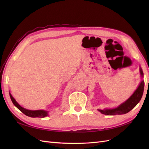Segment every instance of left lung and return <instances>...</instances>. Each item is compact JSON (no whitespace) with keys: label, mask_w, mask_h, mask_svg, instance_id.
<instances>
[{"label":"left lung","mask_w":149,"mask_h":149,"mask_svg":"<svg viewBox=\"0 0 149 149\" xmlns=\"http://www.w3.org/2000/svg\"><path fill=\"white\" fill-rule=\"evenodd\" d=\"M140 74L141 78L143 77V73L141 67L139 68ZM144 89V81L142 80L140 83L139 86L136 89V91L130 96L127 100L124 102L121 103L119 106L115 108H109V109H97L101 113L107 115V116H114L117 114H124L127 113L130 111H131L133 108L136 106L137 104L141 101Z\"/></svg>","instance_id":"8db88e82"}]
</instances>
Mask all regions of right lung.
<instances>
[{
    "label": "right lung",
    "mask_w": 149,
    "mask_h": 149,
    "mask_svg": "<svg viewBox=\"0 0 149 149\" xmlns=\"http://www.w3.org/2000/svg\"><path fill=\"white\" fill-rule=\"evenodd\" d=\"M10 97L12 100V102H13V104L15 107H17L22 112H23L24 114L27 116L29 117H31V118H45L49 115L48 111L45 110H35V111H31L26 109L25 108L22 107L19 103H18L16 100L13 97L10 93H9Z\"/></svg>",
    "instance_id": "obj_1"
}]
</instances>
